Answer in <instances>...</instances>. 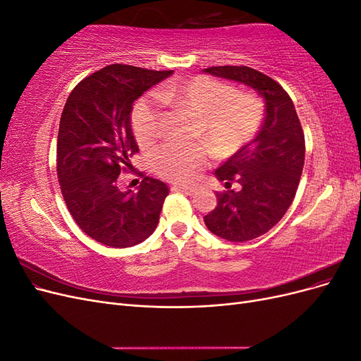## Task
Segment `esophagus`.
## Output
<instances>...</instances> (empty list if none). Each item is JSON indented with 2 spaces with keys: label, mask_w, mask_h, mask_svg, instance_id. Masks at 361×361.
<instances>
[{
  "label": "esophagus",
  "mask_w": 361,
  "mask_h": 361,
  "mask_svg": "<svg viewBox=\"0 0 361 361\" xmlns=\"http://www.w3.org/2000/svg\"><path fill=\"white\" fill-rule=\"evenodd\" d=\"M173 190L174 191H180V192L188 194V195H192L195 192V188H192V187H180V185H174Z\"/></svg>",
  "instance_id": "obj_1"
}]
</instances>
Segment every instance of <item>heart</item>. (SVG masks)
I'll use <instances>...</instances> for the list:
<instances>
[{"instance_id":"heart-1","label":"heart","mask_w":361,"mask_h":361,"mask_svg":"<svg viewBox=\"0 0 361 361\" xmlns=\"http://www.w3.org/2000/svg\"><path fill=\"white\" fill-rule=\"evenodd\" d=\"M161 102L199 116L195 137L204 140L218 155L228 157L245 146L264 122V104L253 93H236L232 85L206 75H197L180 84L162 87ZM140 146L147 147L162 130L161 104L150 97L140 99L130 116ZM206 143L164 145L154 155V169L161 178L188 183L199 178L212 152Z\"/></svg>"}]
</instances>
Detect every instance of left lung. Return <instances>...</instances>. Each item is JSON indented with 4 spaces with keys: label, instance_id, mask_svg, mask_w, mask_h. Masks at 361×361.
<instances>
[{
    "label": "left lung",
    "instance_id": "8db88e82",
    "mask_svg": "<svg viewBox=\"0 0 361 361\" xmlns=\"http://www.w3.org/2000/svg\"><path fill=\"white\" fill-rule=\"evenodd\" d=\"M218 78L245 84L265 101V118L257 135L215 170L228 188L216 192V207L204 215L209 231L232 243L267 233L286 214L297 192L304 166V134L293 102L283 87L247 66L203 69Z\"/></svg>",
    "mask_w": 361,
    "mask_h": 361
}]
</instances>
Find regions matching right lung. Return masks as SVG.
Returning a JSON list of instances; mask_svg holds the SVG:
<instances>
[{
  "mask_svg": "<svg viewBox=\"0 0 361 361\" xmlns=\"http://www.w3.org/2000/svg\"><path fill=\"white\" fill-rule=\"evenodd\" d=\"M173 71L111 64L75 87L61 113L57 174L73 220L94 241L133 247L158 226L167 185L146 176L138 191H120L118 174L138 152L130 128L134 101Z\"/></svg>",
  "mask_w": 361,
  "mask_h": 361,
  "instance_id": "obj_1",
  "label": "right lung"
}]
</instances>
